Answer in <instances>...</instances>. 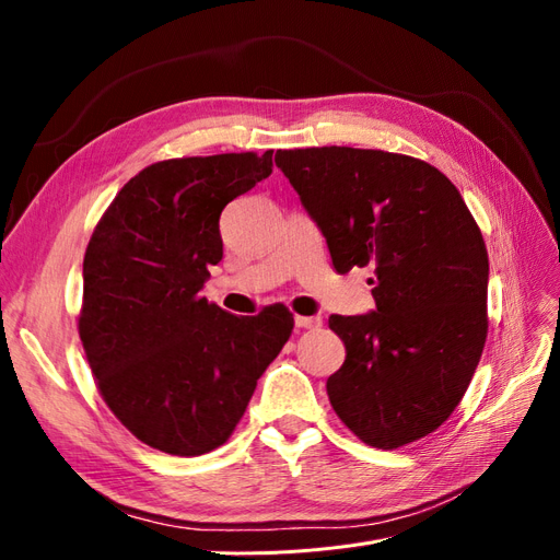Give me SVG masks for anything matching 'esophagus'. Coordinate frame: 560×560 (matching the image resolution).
Listing matches in <instances>:
<instances>
[{"label":"esophagus","instance_id":"1","mask_svg":"<svg viewBox=\"0 0 560 560\" xmlns=\"http://www.w3.org/2000/svg\"><path fill=\"white\" fill-rule=\"evenodd\" d=\"M294 325L299 329H315V327L322 325V317H317V315H313V317H308V315H294Z\"/></svg>","mask_w":560,"mask_h":560}]
</instances>
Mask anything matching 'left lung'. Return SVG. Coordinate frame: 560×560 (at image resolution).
I'll list each match as a JSON object with an SVG mask.
<instances>
[{
    "label": "left lung",
    "instance_id": "left-lung-1",
    "mask_svg": "<svg viewBox=\"0 0 560 560\" xmlns=\"http://www.w3.org/2000/svg\"><path fill=\"white\" fill-rule=\"evenodd\" d=\"M276 165L338 273L376 276L374 311L329 317L346 343L327 381L336 416L385 451L428 436L460 404L488 334V252L460 191L430 163L378 149H284Z\"/></svg>",
    "mask_w": 560,
    "mask_h": 560
}]
</instances>
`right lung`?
I'll use <instances>...</instances> for the list:
<instances>
[{"instance_id":"obj_1","label":"right lung","mask_w":560,"mask_h":560,"mask_svg":"<svg viewBox=\"0 0 560 560\" xmlns=\"http://www.w3.org/2000/svg\"><path fill=\"white\" fill-rule=\"evenodd\" d=\"M270 173L273 151L154 163L91 235L79 336L100 395L151 448L222 446L294 329L282 306L238 317L200 294L224 254L222 210Z\"/></svg>"}]
</instances>
